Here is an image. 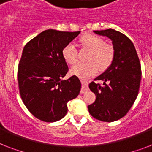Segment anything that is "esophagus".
Instances as JSON below:
<instances>
[{
	"label": "esophagus",
	"instance_id": "obj_1",
	"mask_svg": "<svg viewBox=\"0 0 152 152\" xmlns=\"http://www.w3.org/2000/svg\"><path fill=\"white\" fill-rule=\"evenodd\" d=\"M81 83H82V89H81V93H85L86 91H88V82L87 80H81Z\"/></svg>",
	"mask_w": 152,
	"mask_h": 152
}]
</instances>
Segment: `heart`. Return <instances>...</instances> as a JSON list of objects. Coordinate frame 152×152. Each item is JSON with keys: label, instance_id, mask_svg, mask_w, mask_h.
Here are the masks:
<instances>
[{"label": "heart", "instance_id": "obj_1", "mask_svg": "<svg viewBox=\"0 0 152 152\" xmlns=\"http://www.w3.org/2000/svg\"><path fill=\"white\" fill-rule=\"evenodd\" d=\"M81 44L91 50L87 63H78L71 69V73L81 79H87L97 73L99 67L105 69L110 65L114 57L113 48L105 44L101 37L94 34H87L80 39ZM62 56L69 64H76L78 53L73 42H69L62 50Z\"/></svg>", "mask_w": 152, "mask_h": 152}]
</instances>
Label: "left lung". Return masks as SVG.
<instances>
[{
	"mask_svg": "<svg viewBox=\"0 0 152 152\" xmlns=\"http://www.w3.org/2000/svg\"><path fill=\"white\" fill-rule=\"evenodd\" d=\"M94 32L111 39L114 57L110 66L95 79L102 84L94 81L89 84L96 99L88 108L95 119L112 122L123 118L134 103L141 80V66L134 45L125 34L113 29Z\"/></svg>",
	"mask_w": 152,
	"mask_h": 152,
	"instance_id": "left-lung-1",
	"label": "left lung"
}]
</instances>
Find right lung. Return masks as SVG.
<instances>
[{
	"label": "right lung",
	"instance_id": "obj_1",
	"mask_svg": "<svg viewBox=\"0 0 152 152\" xmlns=\"http://www.w3.org/2000/svg\"><path fill=\"white\" fill-rule=\"evenodd\" d=\"M80 33L46 30L23 50L17 74L20 96L31 113L42 121L54 122L64 118L68 102L80 91L76 76L62 80L69 71L62 50Z\"/></svg>",
	"mask_w": 152,
	"mask_h": 152
}]
</instances>
